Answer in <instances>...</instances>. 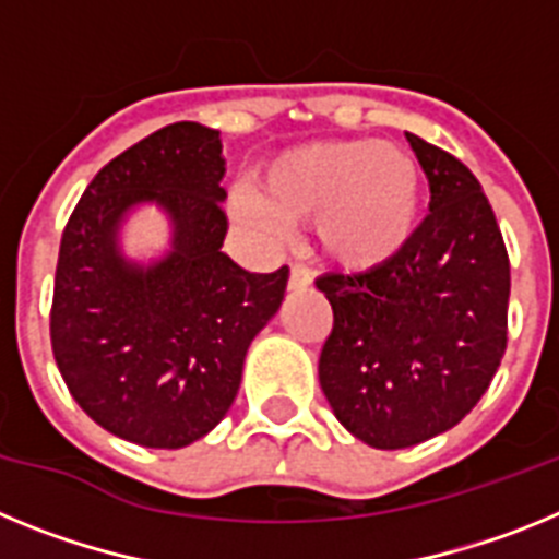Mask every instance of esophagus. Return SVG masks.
Instances as JSON below:
<instances>
[{
  "label": "esophagus",
  "mask_w": 559,
  "mask_h": 559,
  "mask_svg": "<svg viewBox=\"0 0 559 559\" xmlns=\"http://www.w3.org/2000/svg\"><path fill=\"white\" fill-rule=\"evenodd\" d=\"M310 283H313V276H310V271L305 269L302 263H290L288 288H290V290H299V288H308Z\"/></svg>",
  "instance_id": "obj_1"
}]
</instances>
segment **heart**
<instances>
[{"mask_svg": "<svg viewBox=\"0 0 559 559\" xmlns=\"http://www.w3.org/2000/svg\"><path fill=\"white\" fill-rule=\"evenodd\" d=\"M246 212L269 231L313 221L316 246L328 260L349 271L378 269L417 229V162L374 140L290 147L260 170Z\"/></svg>", "mask_w": 559, "mask_h": 559, "instance_id": "obj_1", "label": "heart"}]
</instances>
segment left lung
<instances>
[{
	"instance_id": "8db88e82",
	"label": "left lung",
	"mask_w": 559,
	"mask_h": 559,
	"mask_svg": "<svg viewBox=\"0 0 559 559\" xmlns=\"http://www.w3.org/2000/svg\"><path fill=\"white\" fill-rule=\"evenodd\" d=\"M426 173V221L394 260L324 274L333 308L319 383L338 423L380 451L448 431L507 349L510 257L481 185L456 156L406 133Z\"/></svg>"
}]
</instances>
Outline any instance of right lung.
Here are the masks:
<instances>
[{"label":"right lung","mask_w":559,"mask_h":559,"mask_svg":"<svg viewBox=\"0 0 559 559\" xmlns=\"http://www.w3.org/2000/svg\"><path fill=\"white\" fill-rule=\"evenodd\" d=\"M221 133L173 122L97 173L61 237L52 355L78 406L114 437L185 448L226 417L246 349L283 305L288 265L240 269L224 246ZM153 200L174 249L151 266L116 249L124 212Z\"/></svg>","instance_id":"obj_1"}]
</instances>
